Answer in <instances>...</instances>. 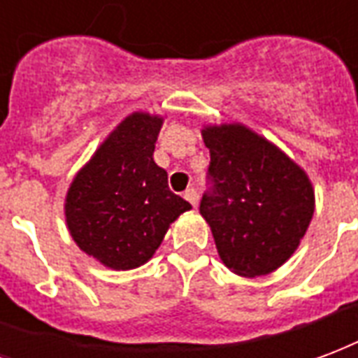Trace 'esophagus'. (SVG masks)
<instances>
[{"mask_svg":"<svg viewBox=\"0 0 358 358\" xmlns=\"http://www.w3.org/2000/svg\"><path fill=\"white\" fill-rule=\"evenodd\" d=\"M185 198H187L190 204L196 208V204H198V192H196V189H187V190H185Z\"/></svg>","mask_w":358,"mask_h":358,"instance_id":"34e87169","label":"esophagus"}]
</instances>
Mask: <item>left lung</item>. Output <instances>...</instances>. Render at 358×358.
I'll return each mask as SVG.
<instances>
[{
  "instance_id": "left-lung-1",
  "label": "left lung",
  "mask_w": 358,
  "mask_h": 358,
  "mask_svg": "<svg viewBox=\"0 0 358 358\" xmlns=\"http://www.w3.org/2000/svg\"><path fill=\"white\" fill-rule=\"evenodd\" d=\"M210 148L200 213L219 257L242 276H262L296 252L315 211L309 177L288 156L240 124L202 131Z\"/></svg>"
}]
</instances>
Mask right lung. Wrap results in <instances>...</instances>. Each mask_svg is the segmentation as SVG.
Instances as JSON below:
<instances>
[{"label": "right lung", "instance_id": "1", "mask_svg": "<svg viewBox=\"0 0 358 358\" xmlns=\"http://www.w3.org/2000/svg\"><path fill=\"white\" fill-rule=\"evenodd\" d=\"M162 118L135 112L110 133L76 176L66 196L74 242L116 271L147 263L190 204L168 187V171L152 154Z\"/></svg>", "mask_w": 358, "mask_h": 358}]
</instances>
